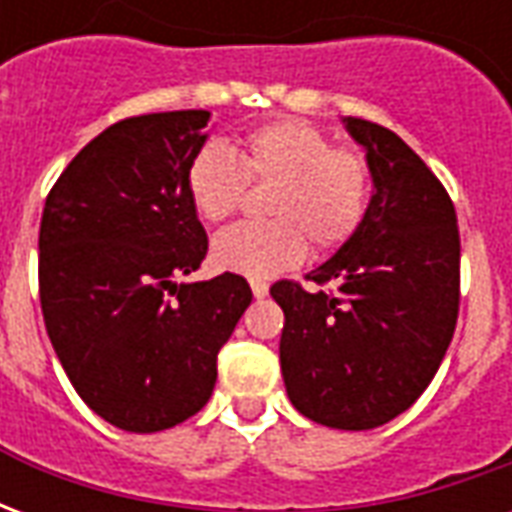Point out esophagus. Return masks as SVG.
<instances>
[{
	"instance_id": "34e87169",
	"label": "esophagus",
	"mask_w": 512,
	"mask_h": 512,
	"mask_svg": "<svg viewBox=\"0 0 512 512\" xmlns=\"http://www.w3.org/2000/svg\"><path fill=\"white\" fill-rule=\"evenodd\" d=\"M252 293H255V299H266L268 285L266 282H260V279H252Z\"/></svg>"
}]
</instances>
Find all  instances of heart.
<instances>
[{
    "mask_svg": "<svg viewBox=\"0 0 512 512\" xmlns=\"http://www.w3.org/2000/svg\"><path fill=\"white\" fill-rule=\"evenodd\" d=\"M249 183H271L263 224H235L213 238L211 257L222 271L268 279L299 266L307 241L334 252L365 222L373 175L362 153L334 147L321 128L304 120H277L238 142L233 153L208 142L189 169L191 208L205 222L230 219Z\"/></svg>",
    "mask_w": 512,
    "mask_h": 512,
    "instance_id": "1",
    "label": "heart"
}]
</instances>
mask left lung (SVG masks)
I'll use <instances>...</instances> for the list:
<instances>
[{
	"mask_svg": "<svg viewBox=\"0 0 512 512\" xmlns=\"http://www.w3.org/2000/svg\"><path fill=\"white\" fill-rule=\"evenodd\" d=\"M365 147L373 197L365 222L312 271L282 279L279 362L290 403L312 422L370 430L414 406L436 376L458 321L461 238L450 194L389 128L345 117Z\"/></svg>",
	"mask_w": 512,
	"mask_h": 512,
	"instance_id": "1",
	"label": "left lung"
}]
</instances>
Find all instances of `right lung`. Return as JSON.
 <instances>
[{"label":"right lung","mask_w":512,"mask_h":512,"mask_svg":"<svg viewBox=\"0 0 512 512\" xmlns=\"http://www.w3.org/2000/svg\"><path fill=\"white\" fill-rule=\"evenodd\" d=\"M211 112L120 120L82 147L40 219V307L73 389L98 417L156 433L194 417L252 304L238 274L180 282L208 252L186 169Z\"/></svg>","instance_id":"add662e5"}]
</instances>
